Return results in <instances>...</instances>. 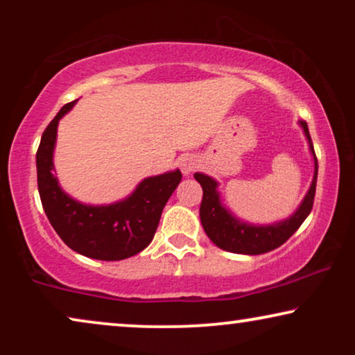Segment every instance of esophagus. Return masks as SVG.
<instances>
[{"instance_id":"1","label":"esophagus","mask_w":355,"mask_h":355,"mask_svg":"<svg viewBox=\"0 0 355 355\" xmlns=\"http://www.w3.org/2000/svg\"><path fill=\"white\" fill-rule=\"evenodd\" d=\"M179 168H181L182 174H186L187 176V174H191L193 169L197 168V159L191 157V155H186V157L179 158Z\"/></svg>"}]
</instances>
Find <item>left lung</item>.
<instances>
[{
  "label": "left lung",
  "instance_id": "1",
  "mask_svg": "<svg viewBox=\"0 0 355 355\" xmlns=\"http://www.w3.org/2000/svg\"><path fill=\"white\" fill-rule=\"evenodd\" d=\"M300 128L304 129L305 137L309 140L310 152L313 155L315 171L313 179L310 184L307 196L304 197L297 210L286 220L273 225L266 226H255L249 223L241 221L236 218L227 208L221 203L220 192H218V182L215 179L207 176V174L196 173L193 178L197 179L203 189V198L200 203V221L207 236L210 237L213 244L220 247L223 250L232 252V254H244V255H260L265 252L278 249L283 245L299 226L305 221L309 213L312 211L313 198H315V187H317V174H318V163L315 157V150L312 139H310L309 128L305 121H300Z\"/></svg>",
  "mask_w": 355,
  "mask_h": 355
}]
</instances>
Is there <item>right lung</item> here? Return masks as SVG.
I'll return each instance as SVG.
<instances>
[{
    "instance_id": "right-lung-1",
    "label": "right lung",
    "mask_w": 355,
    "mask_h": 355,
    "mask_svg": "<svg viewBox=\"0 0 355 355\" xmlns=\"http://www.w3.org/2000/svg\"><path fill=\"white\" fill-rule=\"evenodd\" d=\"M76 101L62 106L46 125L37 150V182L40 200L51 226L77 254L116 261L142 252L152 242L162 211L181 182L179 169L145 178L124 200L111 205H85L60 187L53 166L58 123Z\"/></svg>"
}]
</instances>
